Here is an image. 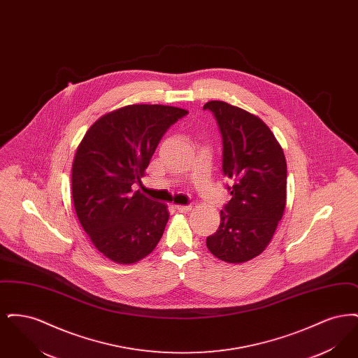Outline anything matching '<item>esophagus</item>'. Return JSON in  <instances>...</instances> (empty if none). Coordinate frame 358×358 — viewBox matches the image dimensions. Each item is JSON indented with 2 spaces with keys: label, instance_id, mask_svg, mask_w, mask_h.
<instances>
[{
  "label": "esophagus",
  "instance_id": "obj_1",
  "mask_svg": "<svg viewBox=\"0 0 358 358\" xmlns=\"http://www.w3.org/2000/svg\"><path fill=\"white\" fill-rule=\"evenodd\" d=\"M176 209H177L178 212H184V213H187V212H190L192 206H190V205H176Z\"/></svg>",
  "mask_w": 358,
  "mask_h": 358
}]
</instances>
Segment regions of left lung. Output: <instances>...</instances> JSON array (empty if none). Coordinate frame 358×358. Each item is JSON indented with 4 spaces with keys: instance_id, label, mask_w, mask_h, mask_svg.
Instances as JSON below:
<instances>
[{
    "instance_id": "obj_1",
    "label": "left lung",
    "mask_w": 358,
    "mask_h": 358,
    "mask_svg": "<svg viewBox=\"0 0 358 358\" xmlns=\"http://www.w3.org/2000/svg\"><path fill=\"white\" fill-rule=\"evenodd\" d=\"M222 139V173L232 199L220 212L208 250L228 263L260 255L271 241L286 206L287 165L268 126L248 111L222 101L205 103Z\"/></svg>"
}]
</instances>
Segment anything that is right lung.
Segmentation results:
<instances>
[{"mask_svg":"<svg viewBox=\"0 0 358 358\" xmlns=\"http://www.w3.org/2000/svg\"><path fill=\"white\" fill-rule=\"evenodd\" d=\"M187 110L133 104L103 115L85 133L72 165V199L78 219L99 252L120 264L149 255L169 220L168 206L134 185L161 138Z\"/></svg>","mask_w":358,"mask_h":358,"instance_id":"obj_1","label":"right lung"}]
</instances>
